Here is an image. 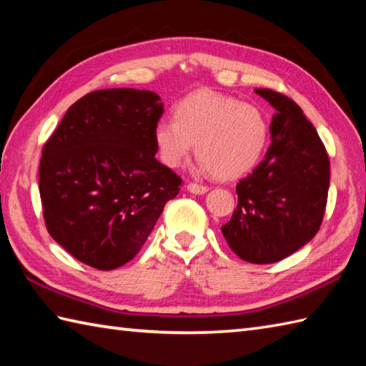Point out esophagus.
<instances>
[{
  "label": "esophagus",
  "instance_id": "1",
  "mask_svg": "<svg viewBox=\"0 0 366 366\" xmlns=\"http://www.w3.org/2000/svg\"><path fill=\"white\" fill-rule=\"evenodd\" d=\"M187 190L190 193H195V195H203V193H206L209 190V187H206V185H201V184H195V182H190L187 185Z\"/></svg>",
  "mask_w": 366,
  "mask_h": 366
}]
</instances>
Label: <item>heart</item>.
I'll return each instance as SVG.
<instances>
[{
	"instance_id": "obj_1",
	"label": "heart",
	"mask_w": 366,
	"mask_h": 366,
	"mask_svg": "<svg viewBox=\"0 0 366 366\" xmlns=\"http://www.w3.org/2000/svg\"><path fill=\"white\" fill-rule=\"evenodd\" d=\"M174 118L155 126V144L167 167H179L195 149L199 169L220 179L248 173L266 149L269 122L258 107L214 91H198L177 104Z\"/></svg>"
}]
</instances>
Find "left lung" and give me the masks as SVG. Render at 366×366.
I'll use <instances>...</instances> for the list:
<instances>
[{
    "mask_svg": "<svg viewBox=\"0 0 366 366\" xmlns=\"http://www.w3.org/2000/svg\"><path fill=\"white\" fill-rule=\"evenodd\" d=\"M275 108L266 157L237 184V207L222 232L240 259L282 261L310 242L324 219L327 151L302 108L272 89H254Z\"/></svg>",
    "mask_w": 366,
    "mask_h": 366,
    "instance_id": "1",
    "label": "left lung"
}]
</instances>
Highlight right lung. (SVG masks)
Segmentation results:
<instances>
[{
    "label": "right lung",
    "instance_id": "obj_1",
    "mask_svg": "<svg viewBox=\"0 0 366 366\" xmlns=\"http://www.w3.org/2000/svg\"><path fill=\"white\" fill-rule=\"evenodd\" d=\"M160 97L132 88L89 92L44 144L39 167L50 236L99 270L129 262L146 242L181 177L155 159Z\"/></svg>",
    "mask_w": 366,
    "mask_h": 366
}]
</instances>
